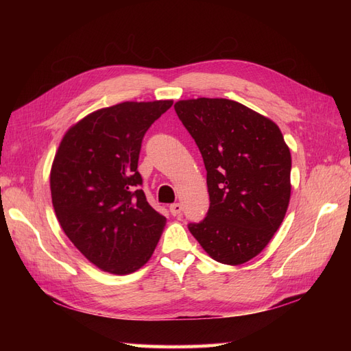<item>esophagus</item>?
I'll return each mask as SVG.
<instances>
[{
	"label": "esophagus",
	"mask_w": 351,
	"mask_h": 351,
	"mask_svg": "<svg viewBox=\"0 0 351 351\" xmlns=\"http://www.w3.org/2000/svg\"><path fill=\"white\" fill-rule=\"evenodd\" d=\"M182 210H183V208L180 204H173L171 206H169V212H171L174 217H178L180 214H182Z\"/></svg>",
	"instance_id": "esophagus-1"
}]
</instances>
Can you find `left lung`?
I'll return each instance as SVG.
<instances>
[{"instance_id":"left-lung-1","label":"left lung","mask_w":351,"mask_h":351,"mask_svg":"<svg viewBox=\"0 0 351 351\" xmlns=\"http://www.w3.org/2000/svg\"><path fill=\"white\" fill-rule=\"evenodd\" d=\"M174 110L206 168L209 210L189 224L209 256L241 265L268 246L291 195V154L268 117L224 98L183 99Z\"/></svg>"}]
</instances>
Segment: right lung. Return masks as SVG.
Returning a JSON list of instances; mask_svg holds the SVG:
<instances>
[{"mask_svg":"<svg viewBox=\"0 0 351 351\" xmlns=\"http://www.w3.org/2000/svg\"><path fill=\"white\" fill-rule=\"evenodd\" d=\"M173 101H127L88 114L62 137L51 167L62 231L99 269L125 275L151 259L167 218L147 204L137 171L142 139Z\"/></svg>","mask_w":351,"mask_h":351,"instance_id":"add662e5","label":"right lung"}]
</instances>
